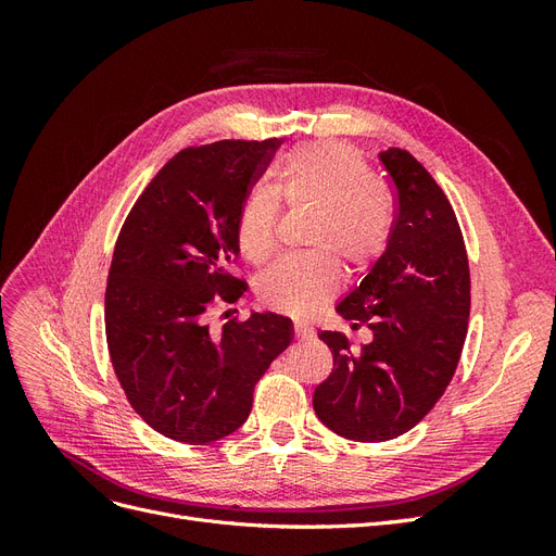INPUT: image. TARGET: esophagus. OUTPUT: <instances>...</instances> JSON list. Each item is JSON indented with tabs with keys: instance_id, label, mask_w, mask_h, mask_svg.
Here are the masks:
<instances>
[{
	"instance_id": "1",
	"label": "esophagus",
	"mask_w": 556,
	"mask_h": 556,
	"mask_svg": "<svg viewBox=\"0 0 556 556\" xmlns=\"http://www.w3.org/2000/svg\"><path fill=\"white\" fill-rule=\"evenodd\" d=\"M313 327H308V325H304V323H296L294 325V336L299 341H311L313 339Z\"/></svg>"
}]
</instances>
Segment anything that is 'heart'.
<instances>
[{"label": "heart", "mask_w": 556, "mask_h": 556, "mask_svg": "<svg viewBox=\"0 0 556 556\" xmlns=\"http://www.w3.org/2000/svg\"><path fill=\"white\" fill-rule=\"evenodd\" d=\"M276 192L250 190L237 223V243L250 264H264L278 245V197L290 208H313L304 255L274 264L257 282L266 308L308 317L339 290L334 257L350 271H368L392 241V197L374 180L366 160L348 143L313 141L292 148L278 164Z\"/></svg>", "instance_id": "heart-1"}]
</instances>
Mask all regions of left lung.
<instances>
[{"label": "left lung", "instance_id": "1", "mask_svg": "<svg viewBox=\"0 0 556 556\" xmlns=\"http://www.w3.org/2000/svg\"><path fill=\"white\" fill-rule=\"evenodd\" d=\"M380 162L396 190L392 241L336 306L374 341L352 350L341 331L319 333L333 368L313 394L319 422L359 443L396 439L439 403L470 313L466 245L445 192L408 150H384Z\"/></svg>", "mask_w": 556, "mask_h": 556}]
</instances>
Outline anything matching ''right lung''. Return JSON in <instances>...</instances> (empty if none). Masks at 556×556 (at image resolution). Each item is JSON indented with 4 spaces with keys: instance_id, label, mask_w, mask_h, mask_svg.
<instances>
[{
    "instance_id": "1",
    "label": "right lung",
    "mask_w": 556,
    "mask_h": 556,
    "mask_svg": "<svg viewBox=\"0 0 556 556\" xmlns=\"http://www.w3.org/2000/svg\"><path fill=\"white\" fill-rule=\"evenodd\" d=\"M278 139L215 141L166 162L131 206L109 268L104 323L113 371L148 427L206 445L250 415L257 380L292 341L276 313L206 325L215 299L237 304L245 280L237 223Z\"/></svg>"
}]
</instances>
